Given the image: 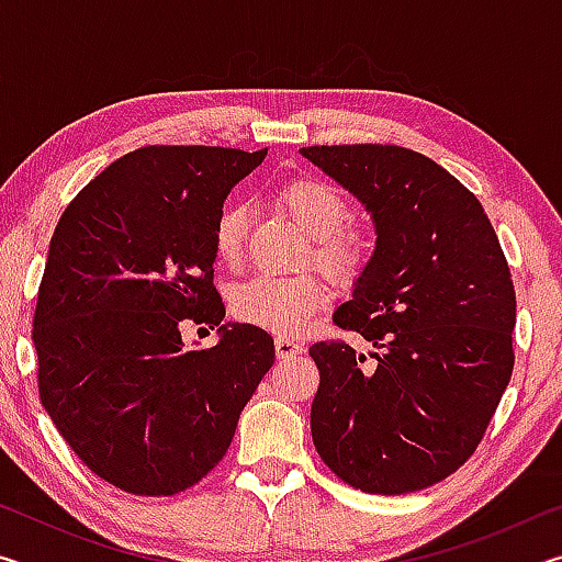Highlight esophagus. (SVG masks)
<instances>
[{
	"label": "esophagus",
	"mask_w": 562,
	"mask_h": 562,
	"mask_svg": "<svg viewBox=\"0 0 562 562\" xmlns=\"http://www.w3.org/2000/svg\"><path fill=\"white\" fill-rule=\"evenodd\" d=\"M274 351H278L280 359H292V357L304 355V345L288 337H278V341H274Z\"/></svg>",
	"instance_id": "obj_1"
}]
</instances>
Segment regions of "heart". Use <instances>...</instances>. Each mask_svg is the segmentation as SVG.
<instances>
[{"label":"heart","mask_w":562,"mask_h":562,"mask_svg":"<svg viewBox=\"0 0 562 562\" xmlns=\"http://www.w3.org/2000/svg\"><path fill=\"white\" fill-rule=\"evenodd\" d=\"M280 203L312 240V255L331 278H349L367 260L361 235L345 231L349 203L335 186L317 178H300L282 186ZM252 211L245 201H231L221 207L213 225V245L225 265L240 262ZM329 300L325 284L310 274L300 278H272L255 274L233 290V312L237 319L274 335H297L307 327L310 317Z\"/></svg>","instance_id":"1"}]
</instances>
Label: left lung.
Masks as SVG:
<instances>
[{
    "label": "left lung",
    "mask_w": 562,
    "mask_h": 562,
    "mask_svg": "<svg viewBox=\"0 0 562 562\" xmlns=\"http://www.w3.org/2000/svg\"><path fill=\"white\" fill-rule=\"evenodd\" d=\"M300 154L349 190L376 243L335 322L374 349L317 341L312 441L349 486L414 493L469 461L513 374L516 290L469 188L398 146Z\"/></svg>",
    "instance_id": "obj_1"
}]
</instances>
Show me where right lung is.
Wrapping results in <instances>:
<instances>
[{"label": "right lung", "instance_id": "right-lung-1", "mask_svg": "<svg viewBox=\"0 0 562 562\" xmlns=\"http://www.w3.org/2000/svg\"><path fill=\"white\" fill-rule=\"evenodd\" d=\"M268 148L146 146L97 176L49 243L32 341L40 396L74 453L136 496L213 471L274 361L268 331L227 322L213 225ZM218 327L186 350L179 325Z\"/></svg>", "mask_w": 562, "mask_h": 562}]
</instances>
